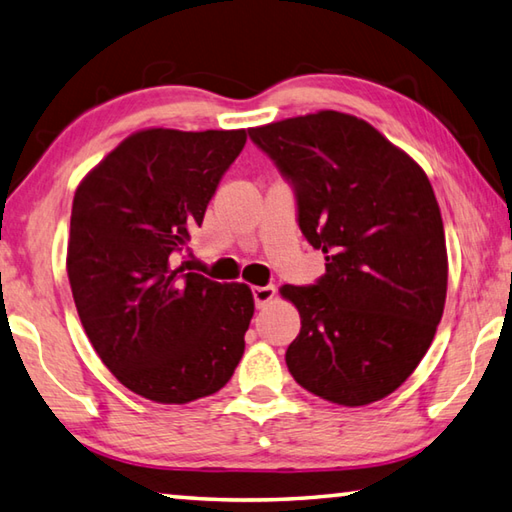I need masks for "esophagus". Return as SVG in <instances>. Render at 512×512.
I'll use <instances>...</instances> for the list:
<instances>
[{
    "label": "esophagus",
    "instance_id": "34e87169",
    "mask_svg": "<svg viewBox=\"0 0 512 512\" xmlns=\"http://www.w3.org/2000/svg\"><path fill=\"white\" fill-rule=\"evenodd\" d=\"M252 296H254V305L260 310V307H265L276 296V289H274V285L252 287Z\"/></svg>",
    "mask_w": 512,
    "mask_h": 512
}]
</instances>
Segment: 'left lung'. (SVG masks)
I'll list each match as a JSON object with an SVG mask.
<instances>
[{"mask_svg": "<svg viewBox=\"0 0 512 512\" xmlns=\"http://www.w3.org/2000/svg\"><path fill=\"white\" fill-rule=\"evenodd\" d=\"M292 185L296 223L325 274L283 285L301 332L298 385L339 406L388 397L435 339L448 287L446 234L423 169L354 115L318 111L249 129Z\"/></svg>", "mask_w": 512, "mask_h": 512, "instance_id": "obj_1", "label": "left lung"}]
</instances>
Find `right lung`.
Returning a JSON list of instances; mask_svg holds the SVG:
<instances>
[{
    "label": "right lung",
    "mask_w": 512,
    "mask_h": 512,
    "mask_svg": "<svg viewBox=\"0 0 512 512\" xmlns=\"http://www.w3.org/2000/svg\"><path fill=\"white\" fill-rule=\"evenodd\" d=\"M245 142L243 129L133 133L75 191L66 269L77 314L102 363L144 399L209 397L245 352L249 287L176 267Z\"/></svg>",
    "instance_id": "1"
}]
</instances>
